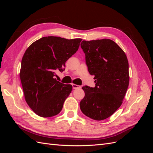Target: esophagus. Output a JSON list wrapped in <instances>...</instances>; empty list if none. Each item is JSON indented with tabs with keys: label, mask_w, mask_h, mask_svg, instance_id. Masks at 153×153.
<instances>
[{
	"label": "esophagus",
	"mask_w": 153,
	"mask_h": 153,
	"mask_svg": "<svg viewBox=\"0 0 153 153\" xmlns=\"http://www.w3.org/2000/svg\"><path fill=\"white\" fill-rule=\"evenodd\" d=\"M72 87H73V89H79V88H80V87H81L80 85H78L74 84H72Z\"/></svg>",
	"instance_id": "esophagus-1"
}]
</instances>
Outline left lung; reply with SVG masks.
Returning a JSON list of instances; mask_svg holds the SVG:
<instances>
[{"label":"left lung","mask_w":153,"mask_h":153,"mask_svg":"<svg viewBox=\"0 0 153 153\" xmlns=\"http://www.w3.org/2000/svg\"><path fill=\"white\" fill-rule=\"evenodd\" d=\"M88 71L94 75V87L82 89L80 103L82 113L96 121L112 115L121 106L129 85V64L126 54L109 39L82 41Z\"/></svg>","instance_id":"left-lung-1"}]
</instances>
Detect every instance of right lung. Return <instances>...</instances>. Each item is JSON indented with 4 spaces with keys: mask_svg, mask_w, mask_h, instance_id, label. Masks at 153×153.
<instances>
[{
    "mask_svg": "<svg viewBox=\"0 0 153 153\" xmlns=\"http://www.w3.org/2000/svg\"><path fill=\"white\" fill-rule=\"evenodd\" d=\"M82 39L43 37L32 43L23 56L20 78L27 103L40 117L60 113L72 91L71 85L57 81L67 60L78 49Z\"/></svg>",
    "mask_w": 153,
    "mask_h": 153,
    "instance_id": "right-lung-1",
    "label": "right lung"
}]
</instances>
